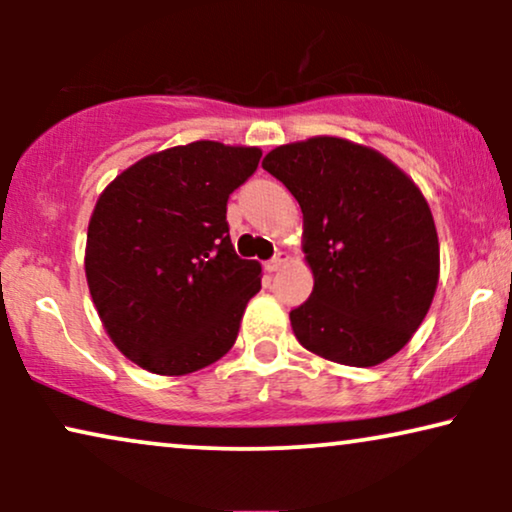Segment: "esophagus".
Instances as JSON below:
<instances>
[{"label":"esophagus","mask_w":512,"mask_h":512,"mask_svg":"<svg viewBox=\"0 0 512 512\" xmlns=\"http://www.w3.org/2000/svg\"><path fill=\"white\" fill-rule=\"evenodd\" d=\"M286 261H289V256H286L284 251H279L277 256H272L270 261H265V270H268V272H277Z\"/></svg>","instance_id":"esophagus-1"}]
</instances>
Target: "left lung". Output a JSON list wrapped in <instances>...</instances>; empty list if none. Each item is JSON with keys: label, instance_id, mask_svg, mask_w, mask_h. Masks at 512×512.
I'll list each match as a JSON object with an SVG mask.
<instances>
[{"label": "left lung", "instance_id": "left-lung-1", "mask_svg": "<svg viewBox=\"0 0 512 512\" xmlns=\"http://www.w3.org/2000/svg\"><path fill=\"white\" fill-rule=\"evenodd\" d=\"M263 170L303 209L314 289L289 314L300 345L356 368L401 352L429 312L440 272L436 223L415 181L340 137L277 146Z\"/></svg>", "mask_w": 512, "mask_h": 512}]
</instances>
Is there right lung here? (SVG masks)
Masks as SVG:
<instances>
[{
  "label": "right lung",
  "instance_id": "1",
  "mask_svg": "<svg viewBox=\"0 0 512 512\" xmlns=\"http://www.w3.org/2000/svg\"><path fill=\"white\" fill-rule=\"evenodd\" d=\"M258 160L256 146H172L102 191L88 223V289L109 338L139 368L186 375L235 345L261 263L235 254L226 205Z\"/></svg>",
  "mask_w": 512,
  "mask_h": 512
}]
</instances>
